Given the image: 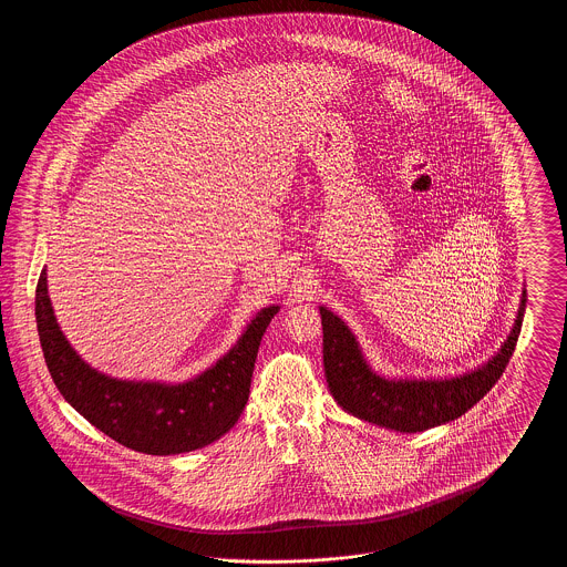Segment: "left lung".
<instances>
[{
    "label": "left lung",
    "instance_id": "1",
    "mask_svg": "<svg viewBox=\"0 0 567 567\" xmlns=\"http://www.w3.org/2000/svg\"><path fill=\"white\" fill-rule=\"evenodd\" d=\"M527 291H523L513 331L483 368L449 380H386L365 363L351 329L321 308L324 377L333 400L352 416L395 432L416 433L455 421L481 402L504 374L513 357Z\"/></svg>",
    "mask_w": 567,
    "mask_h": 567
}]
</instances>
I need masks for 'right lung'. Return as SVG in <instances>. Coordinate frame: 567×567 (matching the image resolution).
<instances>
[{
  "instance_id": "right-lung-1",
  "label": "right lung",
  "mask_w": 567,
  "mask_h": 567,
  "mask_svg": "<svg viewBox=\"0 0 567 567\" xmlns=\"http://www.w3.org/2000/svg\"><path fill=\"white\" fill-rule=\"evenodd\" d=\"M278 306L264 308L238 344L202 377L183 384L130 382L89 368L54 321L47 270L35 287V323L59 393L114 442L146 455H178L229 432L243 414L261 338Z\"/></svg>"
}]
</instances>
